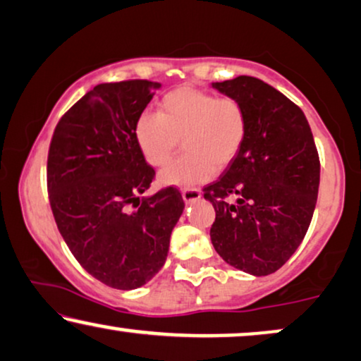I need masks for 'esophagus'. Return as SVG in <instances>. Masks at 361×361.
Instances as JSON below:
<instances>
[{
	"mask_svg": "<svg viewBox=\"0 0 361 361\" xmlns=\"http://www.w3.org/2000/svg\"><path fill=\"white\" fill-rule=\"evenodd\" d=\"M181 196H183L186 204H191L201 198V191L196 188H185L183 191H181Z\"/></svg>",
	"mask_w": 361,
	"mask_h": 361,
	"instance_id": "obj_1",
	"label": "esophagus"
}]
</instances>
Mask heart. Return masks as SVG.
Wrapping results in <instances>:
<instances>
[{
    "label": "heart",
    "mask_w": 361,
    "mask_h": 361,
    "mask_svg": "<svg viewBox=\"0 0 361 361\" xmlns=\"http://www.w3.org/2000/svg\"><path fill=\"white\" fill-rule=\"evenodd\" d=\"M247 135V115L236 99L221 97L190 85L163 95L158 114L137 120L135 138L150 166L170 160L181 138L185 155L161 170L165 186L190 188L214 176L236 160Z\"/></svg>",
    "instance_id": "b5f03b06"
}]
</instances>
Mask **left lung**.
Wrapping results in <instances>:
<instances>
[{
	"instance_id": "obj_1",
	"label": "left lung",
	"mask_w": 361,
	"mask_h": 361,
	"mask_svg": "<svg viewBox=\"0 0 361 361\" xmlns=\"http://www.w3.org/2000/svg\"><path fill=\"white\" fill-rule=\"evenodd\" d=\"M213 89L243 104L247 135L224 175L204 188L216 211L211 243L229 266L267 276L289 261L314 216L320 183L314 135L304 112L261 79L239 75Z\"/></svg>"
}]
</instances>
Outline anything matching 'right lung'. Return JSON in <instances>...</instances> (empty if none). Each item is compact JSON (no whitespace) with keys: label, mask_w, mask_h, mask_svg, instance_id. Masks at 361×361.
<instances>
[{"label":"right lung","mask_w":361,"mask_h":361,"mask_svg":"<svg viewBox=\"0 0 361 361\" xmlns=\"http://www.w3.org/2000/svg\"><path fill=\"white\" fill-rule=\"evenodd\" d=\"M160 82L99 84L57 123L47 155V191L57 229L90 276L132 290L166 261L185 203L176 188L140 196L155 170L135 138L137 120Z\"/></svg>","instance_id":"add662e5"}]
</instances>
